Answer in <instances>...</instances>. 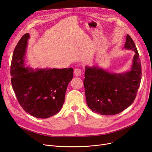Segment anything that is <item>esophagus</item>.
Returning a JSON list of instances; mask_svg holds the SVG:
<instances>
[{
	"label": "esophagus",
	"mask_w": 152,
	"mask_h": 152,
	"mask_svg": "<svg viewBox=\"0 0 152 152\" xmlns=\"http://www.w3.org/2000/svg\"><path fill=\"white\" fill-rule=\"evenodd\" d=\"M82 73V70L80 69H74V74L77 77L81 76Z\"/></svg>",
	"instance_id": "1"
}]
</instances>
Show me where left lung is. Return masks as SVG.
<instances>
[{
    "label": "left lung",
    "instance_id": "8db88e82",
    "mask_svg": "<svg viewBox=\"0 0 152 152\" xmlns=\"http://www.w3.org/2000/svg\"><path fill=\"white\" fill-rule=\"evenodd\" d=\"M124 48L135 53L129 72L114 74L98 67H85L86 101L92 111L106 115L117 114L131 106L135 99L142 78V67L139 53L129 34Z\"/></svg>",
    "mask_w": 152,
    "mask_h": 152
}]
</instances>
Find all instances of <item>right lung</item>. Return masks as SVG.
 Masks as SVG:
<instances>
[{"instance_id": "obj_1", "label": "right lung", "mask_w": 152, "mask_h": 152, "mask_svg": "<svg viewBox=\"0 0 152 152\" xmlns=\"http://www.w3.org/2000/svg\"><path fill=\"white\" fill-rule=\"evenodd\" d=\"M28 33L24 34L14 49L10 67L11 83L23 109L37 118L46 119L58 113L64 103L72 68L37 69L25 67Z\"/></svg>"}]
</instances>
